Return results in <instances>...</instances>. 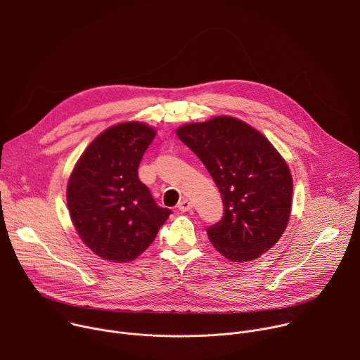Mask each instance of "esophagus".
<instances>
[{"label":"esophagus","instance_id":"obj_1","mask_svg":"<svg viewBox=\"0 0 360 360\" xmlns=\"http://www.w3.org/2000/svg\"><path fill=\"white\" fill-rule=\"evenodd\" d=\"M178 210L181 212H186L189 210H192V203L188 200V199H182L179 203H178Z\"/></svg>","mask_w":360,"mask_h":360}]
</instances>
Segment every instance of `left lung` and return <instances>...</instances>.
Wrapping results in <instances>:
<instances>
[{"label": "left lung", "instance_id": "obj_1", "mask_svg": "<svg viewBox=\"0 0 360 360\" xmlns=\"http://www.w3.org/2000/svg\"><path fill=\"white\" fill-rule=\"evenodd\" d=\"M211 174L224 200V218L207 229L211 243L232 262L259 258L282 236L290 217L293 182L274 145L232 117L176 129Z\"/></svg>", "mask_w": 360, "mask_h": 360}]
</instances>
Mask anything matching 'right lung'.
Returning a JSON list of instances; mask_svg holds the SVG:
<instances>
[{
    "mask_svg": "<svg viewBox=\"0 0 360 360\" xmlns=\"http://www.w3.org/2000/svg\"><path fill=\"white\" fill-rule=\"evenodd\" d=\"M155 129L124 122L98 135L78 160L67 188L72 224L102 259L129 262L155 239L172 214L153 200L138 178Z\"/></svg>",
    "mask_w": 360,
    "mask_h": 360,
    "instance_id": "obj_1",
    "label": "right lung"
}]
</instances>
